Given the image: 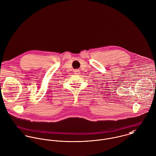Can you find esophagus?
Instances as JSON below:
<instances>
[{
    "instance_id": "1",
    "label": "esophagus",
    "mask_w": 156,
    "mask_h": 156,
    "mask_svg": "<svg viewBox=\"0 0 156 156\" xmlns=\"http://www.w3.org/2000/svg\"><path fill=\"white\" fill-rule=\"evenodd\" d=\"M79 73H80V71H79V69H76V70H74V73H75L76 74H79Z\"/></svg>"
}]
</instances>
